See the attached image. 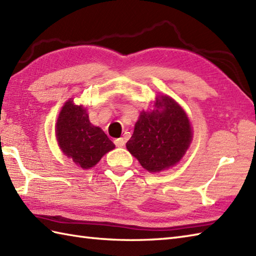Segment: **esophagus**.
<instances>
[{"instance_id": "1", "label": "esophagus", "mask_w": 256, "mask_h": 256, "mask_svg": "<svg viewBox=\"0 0 256 256\" xmlns=\"http://www.w3.org/2000/svg\"><path fill=\"white\" fill-rule=\"evenodd\" d=\"M114 144H116L118 148H123V146L125 145V140L123 138H116V140H114Z\"/></svg>"}]
</instances>
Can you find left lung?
I'll list each match as a JSON object with an SVG mask.
<instances>
[{
    "label": "left lung",
    "mask_w": 256,
    "mask_h": 256,
    "mask_svg": "<svg viewBox=\"0 0 256 256\" xmlns=\"http://www.w3.org/2000/svg\"><path fill=\"white\" fill-rule=\"evenodd\" d=\"M155 110L142 111L126 148L150 172L175 166L192 140L184 108L168 96H157Z\"/></svg>",
    "instance_id": "left-lung-1"
}]
</instances>
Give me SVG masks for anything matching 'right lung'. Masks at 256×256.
<instances>
[{
	"label": "right lung",
	"instance_id": "1",
	"mask_svg": "<svg viewBox=\"0 0 256 256\" xmlns=\"http://www.w3.org/2000/svg\"><path fill=\"white\" fill-rule=\"evenodd\" d=\"M56 136L62 153L82 170L94 167L103 155L116 148L100 128L90 123L86 108L76 106L72 99L59 113Z\"/></svg>",
	"mask_w": 256,
	"mask_h": 256
}]
</instances>
